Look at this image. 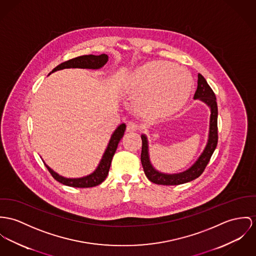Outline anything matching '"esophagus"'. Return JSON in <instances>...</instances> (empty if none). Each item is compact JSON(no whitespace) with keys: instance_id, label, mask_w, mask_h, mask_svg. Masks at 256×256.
<instances>
[{"instance_id":"1","label":"esophagus","mask_w":256,"mask_h":256,"mask_svg":"<svg viewBox=\"0 0 256 256\" xmlns=\"http://www.w3.org/2000/svg\"><path fill=\"white\" fill-rule=\"evenodd\" d=\"M138 130V124L134 122H126V132H136Z\"/></svg>"}]
</instances>
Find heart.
Masks as SVG:
<instances>
[{"instance_id":"1","label":"heart","mask_w":256,"mask_h":256,"mask_svg":"<svg viewBox=\"0 0 256 256\" xmlns=\"http://www.w3.org/2000/svg\"><path fill=\"white\" fill-rule=\"evenodd\" d=\"M124 90L134 98L139 115L150 120L174 116L190 98L193 78L190 72L168 61H148L134 68L124 80Z\"/></svg>"}]
</instances>
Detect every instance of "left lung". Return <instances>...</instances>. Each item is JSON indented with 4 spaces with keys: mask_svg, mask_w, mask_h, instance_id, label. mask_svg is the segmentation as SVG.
<instances>
[{
    "mask_svg": "<svg viewBox=\"0 0 256 256\" xmlns=\"http://www.w3.org/2000/svg\"><path fill=\"white\" fill-rule=\"evenodd\" d=\"M194 98L200 99L204 102L210 108V134H208V144L198 157L197 162L187 170L176 174H162L156 170L153 166L151 164L149 158V152H148V141L145 134L141 136L142 139V148H141V164L147 178L158 185H179L189 181H192L200 176L206 166H208L210 158L212 156L218 142V128H217V116H218V109H217V102L216 94L210 84L206 79L200 75L198 74V88Z\"/></svg>",
    "mask_w": 256,
    "mask_h": 256,
    "instance_id": "left-lung-1",
    "label": "left lung"
}]
</instances>
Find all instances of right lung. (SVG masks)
Instances as JSON below:
<instances>
[{
    "label": "right lung",
    "instance_id": "1",
    "mask_svg": "<svg viewBox=\"0 0 256 256\" xmlns=\"http://www.w3.org/2000/svg\"><path fill=\"white\" fill-rule=\"evenodd\" d=\"M107 61H108V56L104 54H100V56L90 54V56H78V58L67 60V61L59 64L58 66H56L48 75H50L52 73H54L56 71L66 69V68L99 69V68L103 67ZM124 130H126V124H120L117 128V130L112 134L111 139L109 141V144L107 146V149L105 150V153L99 162L98 168L92 174H90L88 176L80 177V178H66V177L61 176L58 174L48 166L46 164V166L52 177L64 185H67L70 187H77V188H90V187L98 186L100 183H102L108 176L112 158L117 150L118 142L124 136Z\"/></svg>",
    "mask_w": 256,
    "mask_h": 256
}]
</instances>
